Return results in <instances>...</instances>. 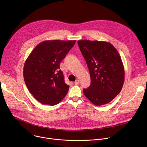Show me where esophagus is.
<instances>
[{"mask_svg": "<svg viewBox=\"0 0 147 147\" xmlns=\"http://www.w3.org/2000/svg\"><path fill=\"white\" fill-rule=\"evenodd\" d=\"M79 83H80V81L78 80H76V81H74V84L75 85H78Z\"/></svg>", "mask_w": 147, "mask_h": 147, "instance_id": "1", "label": "esophagus"}]
</instances>
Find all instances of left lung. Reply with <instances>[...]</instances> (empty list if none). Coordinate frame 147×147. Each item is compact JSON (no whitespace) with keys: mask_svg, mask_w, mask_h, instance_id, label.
<instances>
[{"mask_svg":"<svg viewBox=\"0 0 147 147\" xmlns=\"http://www.w3.org/2000/svg\"><path fill=\"white\" fill-rule=\"evenodd\" d=\"M79 48L87 64L91 77L85 96L96 106L112 101L121 91L124 69L116 48L105 41L80 40Z\"/></svg>","mask_w":147,"mask_h":147,"instance_id":"obj_1","label":"left lung"}]
</instances>
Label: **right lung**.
I'll return each mask as SVG.
<instances>
[{"mask_svg":"<svg viewBox=\"0 0 147 147\" xmlns=\"http://www.w3.org/2000/svg\"><path fill=\"white\" fill-rule=\"evenodd\" d=\"M76 40H48L39 43L25 61L23 76L32 96L40 103L55 105L67 95L69 86L65 83L60 63Z\"/></svg>","mask_w":147,"mask_h":147,"instance_id":"1","label":"right lung"}]
</instances>
